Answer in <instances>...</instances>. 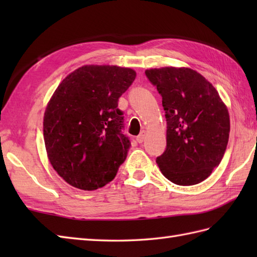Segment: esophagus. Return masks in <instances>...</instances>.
I'll return each mask as SVG.
<instances>
[{
	"label": "esophagus",
	"mask_w": 257,
	"mask_h": 257,
	"mask_svg": "<svg viewBox=\"0 0 257 257\" xmlns=\"http://www.w3.org/2000/svg\"><path fill=\"white\" fill-rule=\"evenodd\" d=\"M146 135H147V132H146V130H143V132L140 133V135L137 136V141H138L139 144H143L144 143V140L146 138Z\"/></svg>",
	"instance_id": "esophagus-1"
}]
</instances>
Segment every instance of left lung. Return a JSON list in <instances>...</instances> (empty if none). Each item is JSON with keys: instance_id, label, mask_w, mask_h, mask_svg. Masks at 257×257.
<instances>
[{"instance_id": "8db88e82", "label": "left lung", "mask_w": 257, "mask_h": 257, "mask_svg": "<svg viewBox=\"0 0 257 257\" xmlns=\"http://www.w3.org/2000/svg\"><path fill=\"white\" fill-rule=\"evenodd\" d=\"M146 75L162 96L167 149L157 163L178 185L198 184L220 165L230 135V114L217 90L196 70L161 67Z\"/></svg>"}]
</instances>
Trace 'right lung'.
<instances>
[{"label": "right lung", "mask_w": 257, "mask_h": 257, "mask_svg": "<svg viewBox=\"0 0 257 257\" xmlns=\"http://www.w3.org/2000/svg\"><path fill=\"white\" fill-rule=\"evenodd\" d=\"M135 78L132 68L84 65L54 91L43 121L45 148L68 184L91 191L116 177L130 147L118 99Z\"/></svg>", "instance_id": "obj_1"}]
</instances>
